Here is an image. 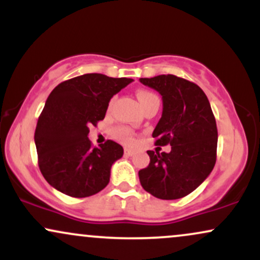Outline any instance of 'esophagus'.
Masks as SVG:
<instances>
[{"label":"esophagus","mask_w":260,"mask_h":260,"mask_svg":"<svg viewBox=\"0 0 260 260\" xmlns=\"http://www.w3.org/2000/svg\"><path fill=\"white\" fill-rule=\"evenodd\" d=\"M133 154H134V150H132V149H128V148L124 149V155H127V156H132Z\"/></svg>","instance_id":"34e87169"}]
</instances>
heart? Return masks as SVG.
Returning a JSON list of instances; mask_svg holds the SVG:
<instances>
[{
    "mask_svg": "<svg viewBox=\"0 0 260 260\" xmlns=\"http://www.w3.org/2000/svg\"><path fill=\"white\" fill-rule=\"evenodd\" d=\"M137 98H138L140 105L142 107H145L148 105V104L153 103L155 100H159L157 99L156 95L154 94V92L151 91H148V90H139L137 92ZM112 104V101H111ZM113 136L116 137L118 140H121V142H123L124 144H133L134 143V138H133V134L131 132L129 129L126 127H118L116 128L115 132H113Z\"/></svg>",
    "mask_w": 260,
    "mask_h": 260,
    "instance_id": "1",
    "label": "heart"
}]
</instances>
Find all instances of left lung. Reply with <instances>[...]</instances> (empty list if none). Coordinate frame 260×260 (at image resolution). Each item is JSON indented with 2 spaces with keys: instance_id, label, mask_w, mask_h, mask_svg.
<instances>
[{
  "instance_id": "1",
  "label": "left lung",
  "mask_w": 260,
  "mask_h": 260,
  "mask_svg": "<svg viewBox=\"0 0 260 260\" xmlns=\"http://www.w3.org/2000/svg\"><path fill=\"white\" fill-rule=\"evenodd\" d=\"M162 96V115L153 137L170 153L148 150L150 162L138 172L142 187L165 201L183 198L198 188L216 161L217 128L207 95L194 83L174 74L140 78Z\"/></svg>"
}]
</instances>
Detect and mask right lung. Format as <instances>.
I'll list each match as a JSON object with an SVG mask.
<instances>
[{
	"instance_id": "1",
	"label": "right lung",
	"mask_w": 260,
	"mask_h": 260,
	"mask_svg": "<svg viewBox=\"0 0 260 260\" xmlns=\"http://www.w3.org/2000/svg\"><path fill=\"white\" fill-rule=\"evenodd\" d=\"M132 82L88 73L62 82L51 91L34 136L39 168L50 186L84 198L109 184L112 164L121 159L123 148L113 140L91 147L89 128L104 120L111 98Z\"/></svg>"
}]
</instances>
